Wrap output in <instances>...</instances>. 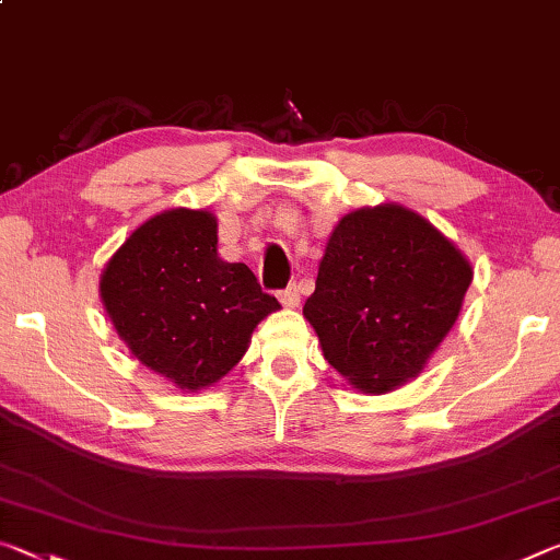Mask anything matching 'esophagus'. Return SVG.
I'll list each match as a JSON object with an SVG mask.
<instances>
[{"label":"esophagus","mask_w":560,"mask_h":560,"mask_svg":"<svg viewBox=\"0 0 560 560\" xmlns=\"http://www.w3.org/2000/svg\"><path fill=\"white\" fill-rule=\"evenodd\" d=\"M279 301H281L287 308H296L299 301H301V293H299L296 287H287V289L279 291Z\"/></svg>","instance_id":"1"}]
</instances>
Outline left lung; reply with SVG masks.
<instances>
[{
  "label": "left lung",
  "mask_w": 560,
  "mask_h": 560,
  "mask_svg": "<svg viewBox=\"0 0 560 560\" xmlns=\"http://www.w3.org/2000/svg\"><path fill=\"white\" fill-rule=\"evenodd\" d=\"M469 283V261L447 236L383 205L336 224L303 316L340 375L363 393H387L422 371Z\"/></svg>",
  "instance_id": "obj_1"
}]
</instances>
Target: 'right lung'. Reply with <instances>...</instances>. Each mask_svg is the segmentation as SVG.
<instances>
[{"instance_id":"right-lung-1","label":"right lung","mask_w":560,"mask_h":560,"mask_svg":"<svg viewBox=\"0 0 560 560\" xmlns=\"http://www.w3.org/2000/svg\"><path fill=\"white\" fill-rule=\"evenodd\" d=\"M101 299L130 353L192 393L230 373L279 308L246 264L220 259L217 220L202 210L140 224L103 269Z\"/></svg>"}]
</instances>
